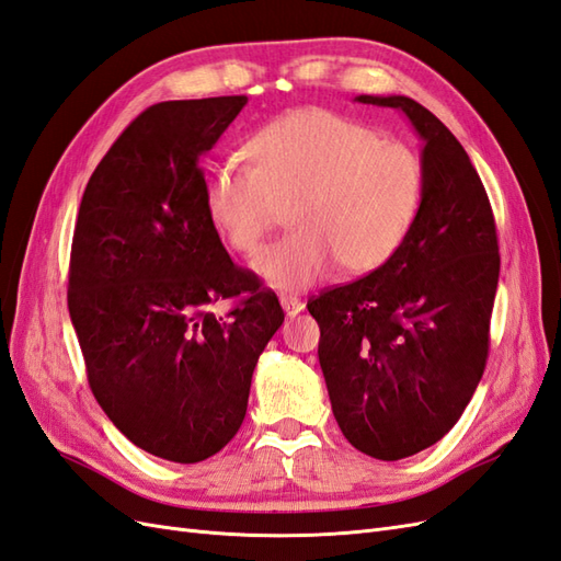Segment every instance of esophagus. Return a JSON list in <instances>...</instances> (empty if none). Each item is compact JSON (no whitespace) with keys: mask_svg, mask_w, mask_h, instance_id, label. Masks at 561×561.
Returning <instances> with one entry per match:
<instances>
[{"mask_svg":"<svg viewBox=\"0 0 561 561\" xmlns=\"http://www.w3.org/2000/svg\"><path fill=\"white\" fill-rule=\"evenodd\" d=\"M279 304H282V308H284V312L289 314V318H294V314H298L300 310L306 308L304 300L296 298V296H282V298H279Z\"/></svg>","mask_w":561,"mask_h":561,"instance_id":"obj_1","label":"esophagus"}]
</instances>
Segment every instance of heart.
<instances>
[{"mask_svg": "<svg viewBox=\"0 0 561 561\" xmlns=\"http://www.w3.org/2000/svg\"><path fill=\"white\" fill-rule=\"evenodd\" d=\"M247 168H210L208 220L227 249L261 253L289 213L294 234L253 270L277 291H304L341 265L367 275L403 247L424 192L420 156L403 141L327 108H300L265 123L243 141Z\"/></svg>", "mask_w": 561, "mask_h": 561, "instance_id": "1", "label": "heart"}]
</instances>
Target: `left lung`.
I'll list each match as a JSON object with an SVG mask.
<instances>
[{"label": "left lung", "mask_w": 561, "mask_h": 561, "mask_svg": "<svg viewBox=\"0 0 561 561\" xmlns=\"http://www.w3.org/2000/svg\"><path fill=\"white\" fill-rule=\"evenodd\" d=\"M355 102L405 113L420 135L422 206L389 263L322 291L308 310L343 436L393 462L448 434L483 377L497 234L477 168L434 113L400 94Z\"/></svg>", "instance_id": "left-lung-1"}]
</instances>
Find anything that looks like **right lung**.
I'll use <instances>...</instances> for the list:
<instances>
[{
	"mask_svg": "<svg viewBox=\"0 0 561 561\" xmlns=\"http://www.w3.org/2000/svg\"><path fill=\"white\" fill-rule=\"evenodd\" d=\"M247 96L161 102L96 165L70 249L68 312L106 417L137 448L194 465L234 438L251 377L284 322L232 263L204 206L201 156ZM237 297L227 319L207 306Z\"/></svg>",
	"mask_w": 561,
	"mask_h": 561,
	"instance_id": "right-lung-1",
	"label": "right lung"
}]
</instances>
